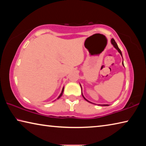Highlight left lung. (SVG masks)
<instances>
[{
	"instance_id": "left-lung-1",
	"label": "left lung",
	"mask_w": 146,
	"mask_h": 146,
	"mask_svg": "<svg viewBox=\"0 0 146 146\" xmlns=\"http://www.w3.org/2000/svg\"><path fill=\"white\" fill-rule=\"evenodd\" d=\"M111 44H113V46L115 47V49H117V51H118V52L120 53V54L121 55V56H122V52H121V51H120V49H119V48H118V45H117V44L116 43V42L115 41V40L113 38H112L111 39ZM122 64H123V63L122 62ZM80 87H81V88H82V86H81V85H80ZM82 97H84V99L86 100V101H88V102H90V103H92V102H90V101H88L87 99H86L85 98V97H84V95H83V94H82ZM100 106H109V105H108V104H103V105H100Z\"/></svg>"
}]
</instances>
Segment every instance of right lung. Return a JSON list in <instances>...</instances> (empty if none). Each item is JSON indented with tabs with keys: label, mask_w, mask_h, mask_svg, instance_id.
Masks as SVG:
<instances>
[{
	"label": "right lung",
	"mask_w": 146,
	"mask_h": 146,
	"mask_svg": "<svg viewBox=\"0 0 146 146\" xmlns=\"http://www.w3.org/2000/svg\"><path fill=\"white\" fill-rule=\"evenodd\" d=\"M64 88H62V92H61V93H60V95H59V97H58V98H57V99H58V98H60V97H61V96H62V94H63V92H64Z\"/></svg>",
	"instance_id": "obj_1"
}]
</instances>
